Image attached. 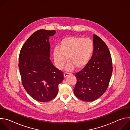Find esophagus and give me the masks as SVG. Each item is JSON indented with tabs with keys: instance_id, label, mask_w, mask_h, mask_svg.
Listing matches in <instances>:
<instances>
[{
	"instance_id": "34e87169",
	"label": "esophagus",
	"mask_w": 130,
	"mask_h": 130,
	"mask_svg": "<svg viewBox=\"0 0 130 130\" xmlns=\"http://www.w3.org/2000/svg\"><path fill=\"white\" fill-rule=\"evenodd\" d=\"M69 73H68V72H65L64 73V77L65 78H66V77H67L69 75Z\"/></svg>"
}]
</instances>
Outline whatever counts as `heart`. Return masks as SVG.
<instances>
[{"label": "heart", "mask_w": 130, "mask_h": 130, "mask_svg": "<svg viewBox=\"0 0 130 130\" xmlns=\"http://www.w3.org/2000/svg\"><path fill=\"white\" fill-rule=\"evenodd\" d=\"M94 51V43L88 38L70 36L63 39L60 47L53 49V56L57 67L62 69L67 59L69 61L66 69L68 71L76 67L80 68L89 62Z\"/></svg>", "instance_id": "b5f03b06"}]
</instances>
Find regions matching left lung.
<instances>
[{"label": "left lung", "instance_id": "left-lung-1", "mask_svg": "<svg viewBox=\"0 0 130 130\" xmlns=\"http://www.w3.org/2000/svg\"><path fill=\"white\" fill-rule=\"evenodd\" d=\"M93 43L90 60L75 75L77 83L73 89L77 98L86 102L95 101L104 93L113 71L112 58L106 44L95 34Z\"/></svg>", "mask_w": 130, "mask_h": 130}]
</instances>
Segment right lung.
I'll use <instances>...</instances> for the list:
<instances>
[{"label":"right lung","instance_id":"right-lung-1","mask_svg":"<svg viewBox=\"0 0 130 130\" xmlns=\"http://www.w3.org/2000/svg\"><path fill=\"white\" fill-rule=\"evenodd\" d=\"M55 30H39L33 33L23 46L19 56V69L23 85L34 100L46 102L57 96L63 72L50 60L49 38Z\"/></svg>","mask_w":130,"mask_h":130}]
</instances>
